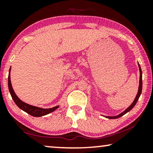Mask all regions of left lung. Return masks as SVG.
<instances>
[{"label": "left lung", "instance_id": "left-lung-1", "mask_svg": "<svg viewBox=\"0 0 153 153\" xmlns=\"http://www.w3.org/2000/svg\"><path fill=\"white\" fill-rule=\"evenodd\" d=\"M138 65H139V71H140V79H139V90H138V93L137 96H136L134 100V102L131 103V104L130 106H129L128 108H127L126 110H125L124 111L123 113H121L118 116H105L106 118H109V119H116V118H120V117L123 116V115H125V114H127V112H129V111H130L131 108H132L134 106L136 105V104H137V102L138 101V100H139V98L140 97V95H141V91H142V71H141V67H140V65L139 64V62H138Z\"/></svg>", "mask_w": 153, "mask_h": 153}]
</instances>
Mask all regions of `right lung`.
Masks as SVG:
<instances>
[{
	"label": "right lung",
	"mask_w": 153,
	"mask_h": 153,
	"mask_svg": "<svg viewBox=\"0 0 153 153\" xmlns=\"http://www.w3.org/2000/svg\"><path fill=\"white\" fill-rule=\"evenodd\" d=\"M10 70H9V75H8V88H9V91L11 95L12 99H13L14 102H15V104L19 107L21 109L24 111L26 112L27 114L31 115V116L34 117H40L42 116H45V115L49 114L50 113L53 112L55 111L56 108L59 107V106H54L53 108H42L39 107H37V106H34L30 104H28L25 102H22L19 98L17 97V95H16L14 93L13 88H12L11 80H10Z\"/></svg>",
	"instance_id": "obj_1"
}]
</instances>
